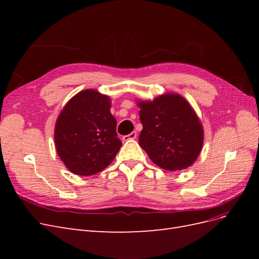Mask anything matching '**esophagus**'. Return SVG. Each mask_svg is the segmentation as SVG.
I'll list each match as a JSON object with an SVG mask.
<instances>
[{"label": "esophagus", "mask_w": 259, "mask_h": 259, "mask_svg": "<svg viewBox=\"0 0 259 259\" xmlns=\"http://www.w3.org/2000/svg\"><path fill=\"white\" fill-rule=\"evenodd\" d=\"M136 137H137V132H132L131 134L125 135L123 137V140H125V142H126V140H130V139H135Z\"/></svg>", "instance_id": "esophagus-1"}]
</instances>
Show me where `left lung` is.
<instances>
[{
  "label": "left lung",
  "mask_w": 259,
  "mask_h": 259,
  "mask_svg": "<svg viewBox=\"0 0 259 259\" xmlns=\"http://www.w3.org/2000/svg\"><path fill=\"white\" fill-rule=\"evenodd\" d=\"M143 131L139 145L156 165L166 170L191 166L199 156L204 134L198 115L178 94L139 101Z\"/></svg>",
  "instance_id": "obj_1"
}]
</instances>
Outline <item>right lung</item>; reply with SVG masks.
Returning <instances> with one entry per match:
<instances>
[{"mask_svg":"<svg viewBox=\"0 0 259 259\" xmlns=\"http://www.w3.org/2000/svg\"><path fill=\"white\" fill-rule=\"evenodd\" d=\"M111 100L94 90L76 94L55 125V146L60 160L75 175L97 174L110 164L122 146Z\"/></svg>","mask_w":259,"mask_h":259,"instance_id":"1","label":"right lung"}]
</instances>
